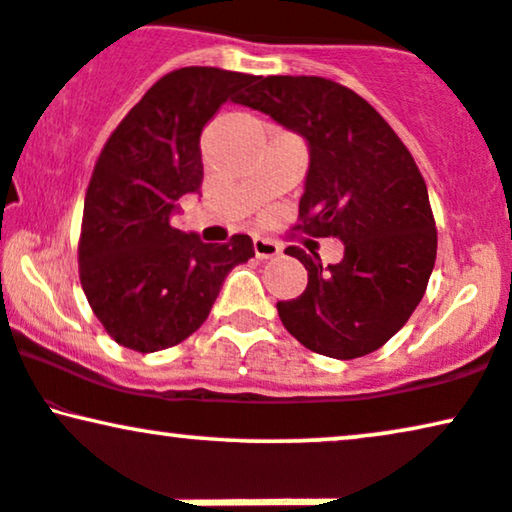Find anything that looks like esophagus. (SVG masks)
<instances>
[{"label": "esophagus", "mask_w": 512, "mask_h": 512, "mask_svg": "<svg viewBox=\"0 0 512 512\" xmlns=\"http://www.w3.org/2000/svg\"><path fill=\"white\" fill-rule=\"evenodd\" d=\"M282 247L275 240H268V237H254V254L256 258H275L280 256Z\"/></svg>", "instance_id": "1"}]
</instances>
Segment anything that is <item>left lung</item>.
Wrapping results in <instances>:
<instances>
[{"label":"left lung","mask_w":512,"mask_h":512,"mask_svg":"<svg viewBox=\"0 0 512 512\" xmlns=\"http://www.w3.org/2000/svg\"><path fill=\"white\" fill-rule=\"evenodd\" d=\"M237 103L308 141L294 230L345 244L336 265L287 247L308 270V287L277 303L282 324L313 353H374L421 303L437 256L435 216L414 157L386 119L334 79L258 77Z\"/></svg>","instance_id":"8db88e82"}]
</instances>
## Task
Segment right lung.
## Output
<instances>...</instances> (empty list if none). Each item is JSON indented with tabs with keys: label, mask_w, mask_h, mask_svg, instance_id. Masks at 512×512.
Returning <instances> with one entry per match:
<instances>
[{
	"label": "right lung",
	"mask_w": 512,
	"mask_h": 512,
	"mask_svg": "<svg viewBox=\"0 0 512 512\" xmlns=\"http://www.w3.org/2000/svg\"><path fill=\"white\" fill-rule=\"evenodd\" d=\"M254 75L181 68L145 91L96 159L79 232V282L124 348L157 353L202 327L225 275L254 256L249 235L204 244L171 225L176 202L204 178L199 136Z\"/></svg>",
	"instance_id": "add662e5"
}]
</instances>
